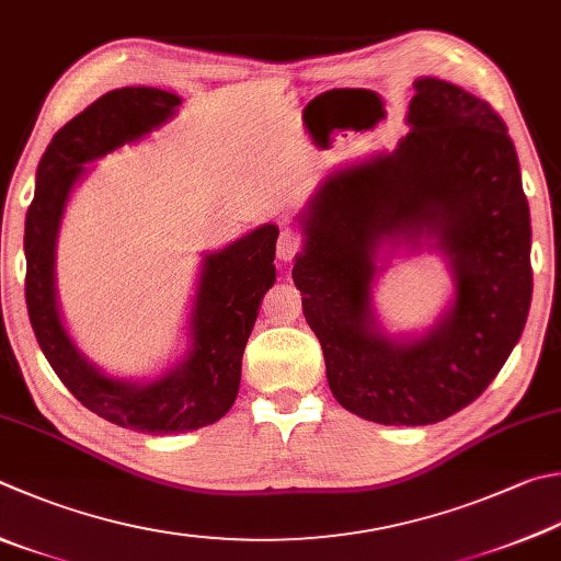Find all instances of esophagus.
<instances>
[{
  "mask_svg": "<svg viewBox=\"0 0 561 561\" xmlns=\"http://www.w3.org/2000/svg\"><path fill=\"white\" fill-rule=\"evenodd\" d=\"M300 247H302V239H300L298 231H295V229H283L280 237H278V247H276L278 259L283 263L293 261V256L300 251Z\"/></svg>",
  "mask_w": 561,
  "mask_h": 561,
  "instance_id": "obj_1",
  "label": "esophagus"
}]
</instances>
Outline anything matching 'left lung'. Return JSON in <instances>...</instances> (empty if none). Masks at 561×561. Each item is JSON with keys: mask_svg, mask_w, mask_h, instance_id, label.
Instances as JSON below:
<instances>
[{"mask_svg": "<svg viewBox=\"0 0 561 561\" xmlns=\"http://www.w3.org/2000/svg\"><path fill=\"white\" fill-rule=\"evenodd\" d=\"M393 153L330 173L298 221L293 280L340 405L378 425H435L473 403L523 334L533 300L530 207L508 126L437 78L412 82ZM448 259L455 298L420 337H388L373 285L383 245Z\"/></svg>", "mask_w": 561, "mask_h": 561, "instance_id": "left-lung-1", "label": "left lung"}]
</instances>
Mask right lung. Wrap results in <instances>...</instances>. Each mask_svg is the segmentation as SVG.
<instances>
[{"label":"right lung","mask_w":561,"mask_h":561,"mask_svg":"<svg viewBox=\"0 0 561 561\" xmlns=\"http://www.w3.org/2000/svg\"><path fill=\"white\" fill-rule=\"evenodd\" d=\"M178 104L181 98L173 92L122 88L70 119L41 158L24 231L28 320L53 371L94 415L149 435L199 430L227 415L239 393L241 356L259 305L276 283V225L205 253L190 312L187 354L146 383L107 376L70 340L56 295V239L72 187L88 173L84 163L158 129Z\"/></svg>","instance_id":"1"}]
</instances>
